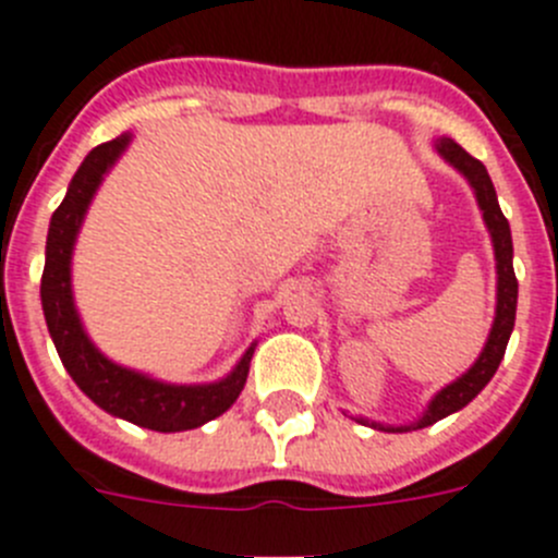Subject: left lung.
Returning a JSON list of instances; mask_svg holds the SVG:
<instances>
[{
  "label": "left lung",
  "instance_id": "obj_1",
  "mask_svg": "<svg viewBox=\"0 0 558 558\" xmlns=\"http://www.w3.org/2000/svg\"><path fill=\"white\" fill-rule=\"evenodd\" d=\"M436 155H439L445 163L456 169L461 178L470 183L475 194V203H478L481 214H484V225L489 230L492 250H495V272H498V294H495V319H492L489 336H486V344L481 350V355L475 359V364L461 373L459 378L450 380L448 386H441L430 398L428 409L416 416L414 423L409 425H386L375 423V420H366V416H355V423L369 425V428L386 430V434H405V430H420L428 428V425L439 423L445 416L456 414V411L464 409L470 400L478 398V391L484 389L492 380V375L498 373L500 361H504L506 344H509V336L514 330V314H517V278L514 267H511V258H514V247H511V230L506 222L504 210L498 205V194H495V185H492L489 172L481 160H475L473 155L464 153L453 138H436L434 142Z\"/></svg>",
  "mask_w": 558,
  "mask_h": 558
}]
</instances>
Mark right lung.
Here are the masks:
<instances>
[{"label":"right lung","instance_id":"1","mask_svg":"<svg viewBox=\"0 0 558 558\" xmlns=\"http://www.w3.org/2000/svg\"><path fill=\"white\" fill-rule=\"evenodd\" d=\"M133 142V133H122L113 142H105L85 155L66 189V197L49 219L47 264L41 275V305L47 328L58 348L60 361L74 384L102 411L128 420L142 428L178 434L217 420L235 403L247 384L250 359L255 341L244 350L225 378L214 384H167L147 373L110 361L85 333L72 291V255L80 228L85 222L88 205L102 185L105 174L117 167L124 149Z\"/></svg>","mask_w":558,"mask_h":558}]
</instances>
